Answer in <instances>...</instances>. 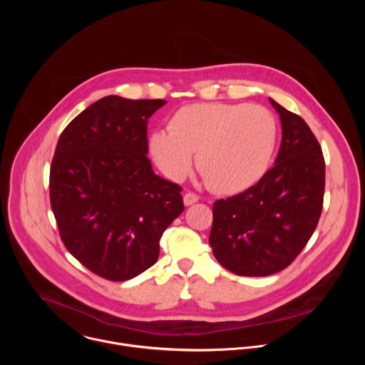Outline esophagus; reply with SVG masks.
I'll use <instances>...</instances> for the list:
<instances>
[{"instance_id":"obj_1","label":"esophagus","mask_w":365,"mask_h":365,"mask_svg":"<svg viewBox=\"0 0 365 365\" xmlns=\"http://www.w3.org/2000/svg\"><path fill=\"white\" fill-rule=\"evenodd\" d=\"M199 200V196L197 195H195L193 192H186L185 193V196H183V202H185V205L186 206H189V205H193L195 202H197Z\"/></svg>"}]
</instances>
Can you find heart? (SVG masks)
Wrapping results in <instances>:
<instances>
[{
    "instance_id": "1",
    "label": "heart",
    "mask_w": 365,
    "mask_h": 365,
    "mask_svg": "<svg viewBox=\"0 0 365 365\" xmlns=\"http://www.w3.org/2000/svg\"><path fill=\"white\" fill-rule=\"evenodd\" d=\"M170 128L154 130L150 153L175 182L185 179L196 151V165L211 187L240 192L264 175L277 141V124L263 107L200 102L178 110Z\"/></svg>"
}]
</instances>
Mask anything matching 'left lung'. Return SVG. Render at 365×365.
<instances>
[{
    "label": "left lung",
    "mask_w": 365,
    "mask_h": 365,
    "mask_svg": "<svg viewBox=\"0 0 365 365\" xmlns=\"http://www.w3.org/2000/svg\"><path fill=\"white\" fill-rule=\"evenodd\" d=\"M272 106L282 121L274 166L247 190L214 203L210 244L218 263L238 276L284 270L317 230L324 206L325 160L309 125Z\"/></svg>",
    "instance_id": "1"
}]
</instances>
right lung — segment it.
I'll return each instance as SVG.
<instances>
[{
    "instance_id": "obj_1",
    "label": "right lung",
    "mask_w": 365,
    "mask_h": 365,
    "mask_svg": "<svg viewBox=\"0 0 365 365\" xmlns=\"http://www.w3.org/2000/svg\"><path fill=\"white\" fill-rule=\"evenodd\" d=\"M163 99L110 95L73 118L50 166V205L68 251L96 276L130 280L159 258L185 211L182 187L153 172L147 121Z\"/></svg>"
}]
</instances>
